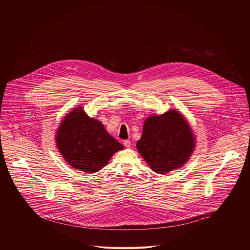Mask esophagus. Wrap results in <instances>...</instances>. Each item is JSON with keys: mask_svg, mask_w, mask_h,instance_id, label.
Instances as JSON below:
<instances>
[{"mask_svg": "<svg viewBox=\"0 0 250 250\" xmlns=\"http://www.w3.org/2000/svg\"><path fill=\"white\" fill-rule=\"evenodd\" d=\"M124 146H125V147H127V148H129V147L131 146V142H130L129 140L124 141Z\"/></svg>", "mask_w": 250, "mask_h": 250, "instance_id": "obj_1", "label": "esophagus"}]
</instances>
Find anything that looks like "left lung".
<instances>
[{
  "label": "left lung",
  "instance_id": "1",
  "mask_svg": "<svg viewBox=\"0 0 250 250\" xmlns=\"http://www.w3.org/2000/svg\"><path fill=\"white\" fill-rule=\"evenodd\" d=\"M137 147L148 166L165 174L181 167L194 147L189 126L177 110L147 118Z\"/></svg>",
  "mask_w": 250,
  "mask_h": 250
}]
</instances>
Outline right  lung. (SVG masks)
<instances>
[{"label":"right lung","mask_w":250,"mask_h":250,"mask_svg":"<svg viewBox=\"0 0 250 250\" xmlns=\"http://www.w3.org/2000/svg\"><path fill=\"white\" fill-rule=\"evenodd\" d=\"M57 132V145L74 168L87 173L102 169L123 145L107 134L103 124L89 117L82 107L74 108Z\"/></svg>","instance_id":"right-lung-1"}]
</instances>
